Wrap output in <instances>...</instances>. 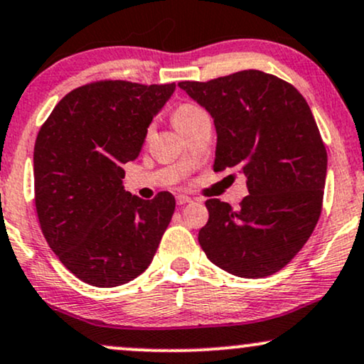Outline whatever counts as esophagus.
<instances>
[{
  "label": "esophagus",
  "mask_w": 364,
  "mask_h": 364,
  "mask_svg": "<svg viewBox=\"0 0 364 364\" xmlns=\"http://www.w3.org/2000/svg\"><path fill=\"white\" fill-rule=\"evenodd\" d=\"M189 203H192V199H191L189 196H186V194H181V196H177V204H178V205L189 204Z\"/></svg>",
  "instance_id": "34e87169"
}]
</instances>
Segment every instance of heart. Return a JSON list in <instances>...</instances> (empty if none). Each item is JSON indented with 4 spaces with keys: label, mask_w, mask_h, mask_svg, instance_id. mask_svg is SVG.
I'll list each match as a JSON object with an SVG mask.
<instances>
[{
    "label": "heart",
    "mask_w": 364,
    "mask_h": 364,
    "mask_svg": "<svg viewBox=\"0 0 364 364\" xmlns=\"http://www.w3.org/2000/svg\"><path fill=\"white\" fill-rule=\"evenodd\" d=\"M203 114H205V111L203 109V107L191 105V102H183V105L175 107V111L172 114V121H173L175 128H177L178 132H182L187 124H191L192 121Z\"/></svg>",
    "instance_id": "obj_1"
}]
</instances>
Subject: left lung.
<instances>
[{"mask_svg": "<svg viewBox=\"0 0 364 364\" xmlns=\"http://www.w3.org/2000/svg\"><path fill=\"white\" fill-rule=\"evenodd\" d=\"M178 87L213 116L214 170L237 168L250 192L237 209L205 200L200 248L236 277L273 275L307 243L322 210L327 151L311 107L291 84L253 69Z\"/></svg>", "mask_w": 364, "mask_h": 364, "instance_id": "obj_1", "label": "left lung"}]
</instances>
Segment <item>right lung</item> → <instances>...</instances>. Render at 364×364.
<instances>
[{
  "instance_id": "add662e5",
  "label": "right lung",
  "mask_w": 364,
  "mask_h": 364,
  "mask_svg": "<svg viewBox=\"0 0 364 364\" xmlns=\"http://www.w3.org/2000/svg\"><path fill=\"white\" fill-rule=\"evenodd\" d=\"M172 84L97 80L65 94L33 150L35 208L58 259L89 285L141 275L175 210L170 192L143 200L124 191L123 164L140 155L146 128Z\"/></svg>"
}]
</instances>
